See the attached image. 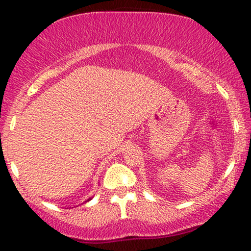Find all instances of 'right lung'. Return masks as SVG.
I'll return each instance as SVG.
<instances>
[{
    "mask_svg": "<svg viewBox=\"0 0 251 251\" xmlns=\"http://www.w3.org/2000/svg\"><path fill=\"white\" fill-rule=\"evenodd\" d=\"M87 201H91V198H89V200H87Z\"/></svg>",
    "mask_w": 251,
    "mask_h": 251,
    "instance_id": "add662e5",
    "label": "right lung"
}]
</instances>
